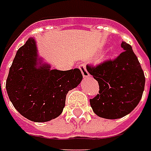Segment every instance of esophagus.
<instances>
[{
	"mask_svg": "<svg viewBox=\"0 0 151 151\" xmlns=\"http://www.w3.org/2000/svg\"><path fill=\"white\" fill-rule=\"evenodd\" d=\"M79 69H80V70L81 71V73H82V76H83V77H84V78H87V77H89V76H90V74H89L88 71L87 70L86 64H80Z\"/></svg>",
	"mask_w": 151,
	"mask_h": 151,
	"instance_id": "1",
	"label": "esophagus"
}]
</instances>
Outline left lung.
Wrapping results in <instances>:
<instances>
[{
    "instance_id": "obj_1",
    "label": "left lung",
    "mask_w": 151,
    "mask_h": 151,
    "mask_svg": "<svg viewBox=\"0 0 151 151\" xmlns=\"http://www.w3.org/2000/svg\"><path fill=\"white\" fill-rule=\"evenodd\" d=\"M122 47L124 51L116 58L87 65L99 86V94L90 99V104L102 118L119 119L128 115L139 104L145 89V74L132 47L122 42Z\"/></svg>"
}]
</instances>
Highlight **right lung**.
I'll list each match as a JSON object with an SVG mask.
<instances>
[{
  "label": "right lung",
  "instance_id": "obj_1",
  "mask_svg": "<svg viewBox=\"0 0 151 151\" xmlns=\"http://www.w3.org/2000/svg\"><path fill=\"white\" fill-rule=\"evenodd\" d=\"M37 61L35 42L29 38L12 61L6 89L12 105L23 116L45 122L61 115L66 95L79 85L82 74L79 69L50 70L46 64L36 67Z\"/></svg>",
  "mask_w": 151,
  "mask_h": 151
}]
</instances>
